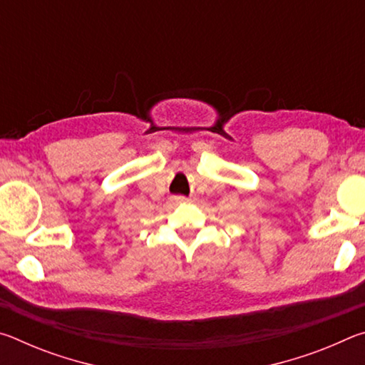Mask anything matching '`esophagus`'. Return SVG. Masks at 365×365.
Masks as SVG:
<instances>
[{"label":"esophagus","mask_w":365,"mask_h":365,"mask_svg":"<svg viewBox=\"0 0 365 365\" xmlns=\"http://www.w3.org/2000/svg\"><path fill=\"white\" fill-rule=\"evenodd\" d=\"M170 200L172 201H174V202H177V205H182V202H187L188 200H187V197H185V196H182V195H178V196H172L170 197Z\"/></svg>","instance_id":"esophagus-1"}]
</instances>
